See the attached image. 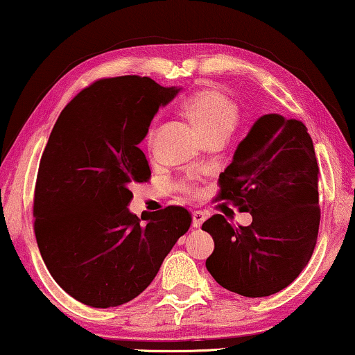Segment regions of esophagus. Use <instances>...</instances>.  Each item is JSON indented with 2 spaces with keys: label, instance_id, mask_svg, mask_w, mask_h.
Segmentation results:
<instances>
[{
  "label": "esophagus",
  "instance_id": "esophagus-1",
  "mask_svg": "<svg viewBox=\"0 0 355 355\" xmlns=\"http://www.w3.org/2000/svg\"><path fill=\"white\" fill-rule=\"evenodd\" d=\"M205 219H206V214L203 211H195V213H193V227H200Z\"/></svg>",
  "mask_w": 355,
  "mask_h": 355
}]
</instances>
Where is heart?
Here are the masks:
<instances>
[{
  "mask_svg": "<svg viewBox=\"0 0 355 355\" xmlns=\"http://www.w3.org/2000/svg\"><path fill=\"white\" fill-rule=\"evenodd\" d=\"M183 110L190 121L198 129L206 141L214 136H230L239 123V107L226 95L213 88H205L193 93L183 103ZM154 129H150L147 142L154 141ZM182 190L196 193V187L191 183H183Z\"/></svg>",
  "mask_w": 355,
  "mask_h": 355,
  "instance_id": "b5f03b06",
  "label": "heart"
}]
</instances>
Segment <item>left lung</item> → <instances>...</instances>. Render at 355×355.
Returning <instances> with one entry per match:
<instances>
[{
	"instance_id": "obj_1",
	"label": "left lung",
	"mask_w": 355,
	"mask_h": 355,
	"mask_svg": "<svg viewBox=\"0 0 355 355\" xmlns=\"http://www.w3.org/2000/svg\"><path fill=\"white\" fill-rule=\"evenodd\" d=\"M320 167L306 125L266 114L237 146L219 175L216 200L252 214L232 226L221 214L203 223L214 241L206 268L226 290L262 298L297 278L315 250L321 209Z\"/></svg>"
}]
</instances>
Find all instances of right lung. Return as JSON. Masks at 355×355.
<instances>
[{
    "label": "right lung",
    "mask_w": 355,
    "mask_h": 355,
    "mask_svg": "<svg viewBox=\"0 0 355 355\" xmlns=\"http://www.w3.org/2000/svg\"><path fill=\"white\" fill-rule=\"evenodd\" d=\"M178 88L149 77L100 78L64 107L39 164L34 232L44 263L70 297L92 308L131 302L154 280L191 214L167 206L129 213L132 183L150 178L139 142Z\"/></svg>",
    "instance_id": "1"
}]
</instances>
